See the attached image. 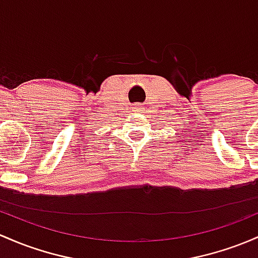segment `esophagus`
I'll list each match as a JSON object with an SVG mask.
<instances>
[{"mask_svg": "<svg viewBox=\"0 0 258 258\" xmlns=\"http://www.w3.org/2000/svg\"><path fill=\"white\" fill-rule=\"evenodd\" d=\"M134 109L136 110V111H143L144 110V105L143 104H141V103H137V104H135V106H134Z\"/></svg>", "mask_w": 258, "mask_h": 258, "instance_id": "1", "label": "esophagus"}]
</instances>
